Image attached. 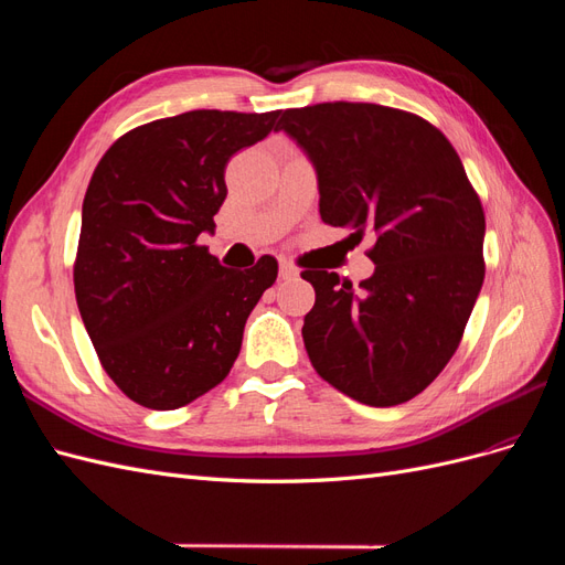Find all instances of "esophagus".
<instances>
[{
    "mask_svg": "<svg viewBox=\"0 0 565 565\" xmlns=\"http://www.w3.org/2000/svg\"><path fill=\"white\" fill-rule=\"evenodd\" d=\"M299 276V270L289 264V262H280V280H292Z\"/></svg>",
    "mask_w": 565,
    "mask_h": 565,
    "instance_id": "obj_1",
    "label": "esophagus"
}]
</instances>
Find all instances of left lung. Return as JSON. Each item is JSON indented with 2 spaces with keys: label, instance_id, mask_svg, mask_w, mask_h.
Wrapping results in <instances>:
<instances>
[{
  "label": "left lung",
  "instance_id": "obj_1",
  "mask_svg": "<svg viewBox=\"0 0 565 565\" xmlns=\"http://www.w3.org/2000/svg\"><path fill=\"white\" fill-rule=\"evenodd\" d=\"M276 129L311 158L324 224L377 235L358 289L301 273L316 289L301 328L316 372L372 407L415 398L457 351L486 278V214L457 150L424 117L377 104L289 108Z\"/></svg>",
  "mask_w": 565,
  "mask_h": 565
}]
</instances>
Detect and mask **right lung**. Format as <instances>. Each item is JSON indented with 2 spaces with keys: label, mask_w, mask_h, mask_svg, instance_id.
<instances>
[{
  "label": "right lung",
  "mask_w": 565,
  "mask_h": 565,
  "mask_svg": "<svg viewBox=\"0 0 565 565\" xmlns=\"http://www.w3.org/2000/svg\"><path fill=\"white\" fill-rule=\"evenodd\" d=\"M280 110H191L127 131L96 164L73 280L108 377L150 409H177L226 380L245 322L278 278L262 256L221 266L204 245L226 200V164L276 129Z\"/></svg>",
  "instance_id": "1"
}]
</instances>
